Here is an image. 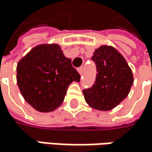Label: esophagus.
Masks as SVG:
<instances>
[{
  "mask_svg": "<svg viewBox=\"0 0 152 152\" xmlns=\"http://www.w3.org/2000/svg\"><path fill=\"white\" fill-rule=\"evenodd\" d=\"M77 71H78V73H79L80 75H82V74H83V72H84V67H83V66L78 67V68H77Z\"/></svg>",
  "mask_w": 152,
  "mask_h": 152,
  "instance_id": "esophagus-1",
  "label": "esophagus"
}]
</instances>
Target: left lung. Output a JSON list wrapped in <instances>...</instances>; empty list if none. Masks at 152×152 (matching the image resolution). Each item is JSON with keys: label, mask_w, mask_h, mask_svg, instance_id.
I'll return each instance as SVG.
<instances>
[{"label": "left lung", "mask_w": 152, "mask_h": 152, "mask_svg": "<svg viewBox=\"0 0 152 152\" xmlns=\"http://www.w3.org/2000/svg\"><path fill=\"white\" fill-rule=\"evenodd\" d=\"M96 66L94 84L83 90L86 102L93 108L109 111L120 104L130 93L133 75L124 57L115 48L102 46L91 58Z\"/></svg>", "instance_id": "left-lung-1"}]
</instances>
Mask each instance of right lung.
<instances>
[{"instance_id":"1","label":"right lung","mask_w":152,"mask_h":152,"mask_svg":"<svg viewBox=\"0 0 152 152\" xmlns=\"http://www.w3.org/2000/svg\"><path fill=\"white\" fill-rule=\"evenodd\" d=\"M80 81L57 44L39 45L31 49L17 65V83L24 99L39 112L57 109L64 101L68 86Z\"/></svg>"}]
</instances>
